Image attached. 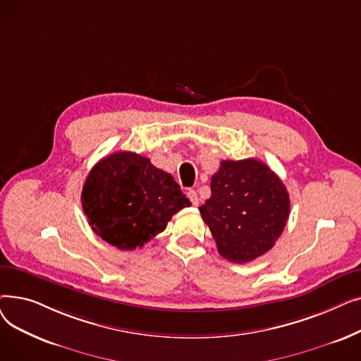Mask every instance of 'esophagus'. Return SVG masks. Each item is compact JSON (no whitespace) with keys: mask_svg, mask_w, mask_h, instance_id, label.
Returning <instances> with one entry per match:
<instances>
[{"mask_svg":"<svg viewBox=\"0 0 361 361\" xmlns=\"http://www.w3.org/2000/svg\"><path fill=\"white\" fill-rule=\"evenodd\" d=\"M187 196H188V199H190V202H192L195 206L199 204V196H197L196 190H188V192H187Z\"/></svg>","mask_w":361,"mask_h":361,"instance_id":"esophagus-1","label":"esophagus"}]
</instances>
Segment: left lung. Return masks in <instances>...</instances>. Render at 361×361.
Masks as SVG:
<instances>
[{
    "instance_id": "8db88e82",
    "label": "left lung",
    "mask_w": 361,
    "mask_h": 361,
    "mask_svg": "<svg viewBox=\"0 0 361 361\" xmlns=\"http://www.w3.org/2000/svg\"><path fill=\"white\" fill-rule=\"evenodd\" d=\"M211 192L199 211L222 257L247 263L274 247L288 219L290 197L267 164L222 161Z\"/></svg>"
}]
</instances>
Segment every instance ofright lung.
<instances>
[{
	"instance_id": "right-lung-1",
	"label": "right lung",
	"mask_w": 361,
	"mask_h": 361,
	"mask_svg": "<svg viewBox=\"0 0 361 361\" xmlns=\"http://www.w3.org/2000/svg\"><path fill=\"white\" fill-rule=\"evenodd\" d=\"M190 200L173 176L135 152H116L94 165L82 206L92 230L120 250L142 247Z\"/></svg>"
}]
</instances>
